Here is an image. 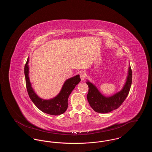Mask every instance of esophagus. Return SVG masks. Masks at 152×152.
I'll return each instance as SVG.
<instances>
[{
	"label": "esophagus",
	"instance_id": "1",
	"mask_svg": "<svg viewBox=\"0 0 152 152\" xmlns=\"http://www.w3.org/2000/svg\"><path fill=\"white\" fill-rule=\"evenodd\" d=\"M80 77L81 80H84L86 77V74L84 72H81L80 73Z\"/></svg>",
	"mask_w": 152,
	"mask_h": 152
}]
</instances>
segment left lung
Here are the masks:
<instances>
[{"label":"left lung","mask_w":152,"mask_h":152,"mask_svg":"<svg viewBox=\"0 0 152 152\" xmlns=\"http://www.w3.org/2000/svg\"><path fill=\"white\" fill-rule=\"evenodd\" d=\"M132 81V71L129 67L128 76L123 89L110 97H107L101 94L96 87L91 83L87 81L88 86L87 100L90 106L95 112L100 113L110 112L120 107L129 94Z\"/></svg>","instance_id":"obj_1"}]
</instances>
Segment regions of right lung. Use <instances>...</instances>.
I'll return each instance as SVG.
<instances>
[{
  "label": "right lung",
  "mask_w": 152,
  "mask_h": 152,
  "mask_svg": "<svg viewBox=\"0 0 152 152\" xmlns=\"http://www.w3.org/2000/svg\"><path fill=\"white\" fill-rule=\"evenodd\" d=\"M28 58L24 66V75L26 88L31 100L37 108L47 114L56 116L64 113L68 108V99L69 94L81 80L80 75H76L66 80L60 92L56 97L51 100H44L36 95L31 87L28 77Z\"/></svg>",
  "instance_id": "obj_1"
}]
</instances>
